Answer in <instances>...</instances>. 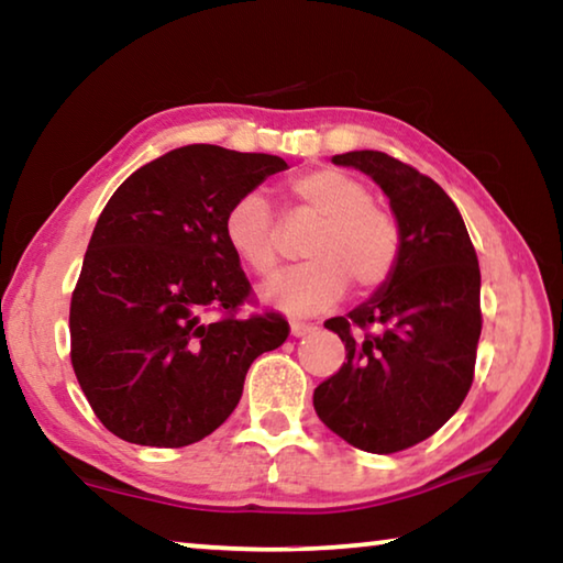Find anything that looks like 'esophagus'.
I'll list each match as a JSON object with an SVG mask.
<instances>
[{"label":"esophagus","instance_id":"obj_1","mask_svg":"<svg viewBox=\"0 0 563 563\" xmlns=\"http://www.w3.org/2000/svg\"><path fill=\"white\" fill-rule=\"evenodd\" d=\"M310 330H312V325H308V322H298V320H292V322H290V335H292V338H302V335H308Z\"/></svg>","mask_w":563,"mask_h":563}]
</instances>
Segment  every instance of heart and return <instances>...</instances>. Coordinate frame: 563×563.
Here are the masks:
<instances>
[{"label":"heart","instance_id":"obj_1","mask_svg":"<svg viewBox=\"0 0 563 563\" xmlns=\"http://www.w3.org/2000/svg\"><path fill=\"white\" fill-rule=\"evenodd\" d=\"M292 206L320 218L305 245L308 263L275 275L261 288L263 302L310 316L338 302L352 280L357 290H375L393 275L399 255L395 218L373 203L369 188L338 168L298 176L288 186ZM223 235L233 255L255 275H268L275 253V216L261 194L235 198L223 218Z\"/></svg>","mask_w":563,"mask_h":563}]
</instances>
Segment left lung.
<instances>
[{
	"label": "left lung",
	"instance_id": "left-lung-1",
	"mask_svg": "<svg viewBox=\"0 0 563 563\" xmlns=\"http://www.w3.org/2000/svg\"><path fill=\"white\" fill-rule=\"evenodd\" d=\"M383 188L399 228L389 278L325 328L345 342V360L312 395L318 417L347 444L393 454L432 437L472 387L482 332L479 261L452 198L383 151L332 156ZM380 328L355 336V327Z\"/></svg>",
	"mask_w": 563,
	"mask_h": 563
}]
</instances>
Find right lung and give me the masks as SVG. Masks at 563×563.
Wrapping results in <instances>:
<instances>
[{
    "instance_id": "right-lung-1",
    "label": "right lung",
    "mask_w": 563,
    "mask_h": 563,
    "mask_svg": "<svg viewBox=\"0 0 563 563\" xmlns=\"http://www.w3.org/2000/svg\"><path fill=\"white\" fill-rule=\"evenodd\" d=\"M288 164L190 144L123 180L109 198L71 295V365L101 424L123 442L186 446L218 430L247 367L280 347L275 312L235 318L251 283L223 235L235 198ZM208 309H223L216 323Z\"/></svg>"
}]
</instances>
